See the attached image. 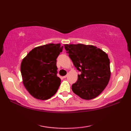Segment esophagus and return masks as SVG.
<instances>
[{"instance_id": "obj_1", "label": "esophagus", "mask_w": 131, "mask_h": 131, "mask_svg": "<svg viewBox=\"0 0 131 131\" xmlns=\"http://www.w3.org/2000/svg\"><path fill=\"white\" fill-rule=\"evenodd\" d=\"M67 77H68V75H65V76H63V78H66Z\"/></svg>"}]
</instances>
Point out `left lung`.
<instances>
[{"label": "left lung", "mask_w": 131, "mask_h": 131, "mask_svg": "<svg viewBox=\"0 0 131 131\" xmlns=\"http://www.w3.org/2000/svg\"><path fill=\"white\" fill-rule=\"evenodd\" d=\"M66 53L81 74L72 85L73 92L80 98H96L104 90L110 78V60L101 49L83 44H65Z\"/></svg>", "instance_id": "1"}]
</instances>
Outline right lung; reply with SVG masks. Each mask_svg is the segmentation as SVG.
<instances>
[{"label":"right lung","mask_w":131,"mask_h":131,"mask_svg":"<svg viewBox=\"0 0 131 131\" xmlns=\"http://www.w3.org/2000/svg\"><path fill=\"white\" fill-rule=\"evenodd\" d=\"M62 49L60 44H46L32 49L23 60V84L34 98L48 100L57 92L61 79L57 75L56 59Z\"/></svg>","instance_id":"obj_1"}]
</instances>
